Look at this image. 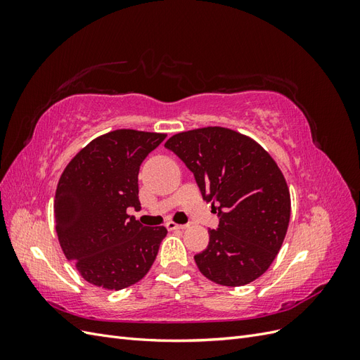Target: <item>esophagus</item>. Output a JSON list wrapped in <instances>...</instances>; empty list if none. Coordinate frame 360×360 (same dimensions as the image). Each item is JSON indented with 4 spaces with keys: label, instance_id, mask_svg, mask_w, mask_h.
Returning a JSON list of instances; mask_svg holds the SVG:
<instances>
[{
    "label": "esophagus",
    "instance_id": "34e87169",
    "mask_svg": "<svg viewBox=\"0 0 360 360\" xmlns=\"http://www.w3.org/2000/svg\"><path fill=\"white\" fill-rule=\"evenodd\" d=\"M167 228H168L169 231H172V230H186L188 225H186V224H176V222H168V224H167Z\"/></svg>",
    "mask_w": 360,
    "mask_h": 360
}]
</instances>
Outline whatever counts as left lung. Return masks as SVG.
Returning <instances> with one entry per match:
<instances>
[{
    "mask_svg": "<svg viewBox=\"0 0 360 360\" xmlns=\"http://www.w3.org/2000/svg\"><path fill=\"white\" fill-rule=\"evenodd\" d=\"M165 147L191 169L219 217L209 245L193 257L201 274L226 287L259 278L290 222V192L275 160L254 139L225 127L181 132Z\"/></svg>",
    "mask_w": 360,
    "mask_h": 360,
    "instance_id": "left-lung-1",
    "label": "left lung"
}]
</instances>
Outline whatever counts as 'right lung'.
I'll use <instances>...</instances> for the list:
<instances>
[{
  "label": "right lung",
  "instance_id": "1",
  "mask_svg": "<svg viewBox=\"0 0 360 360\" xmlns=\"http://www.w3.org/2000/svg\"><path fill=\"white\" fill-rule=\"evenodd\" d=\"M167 135L118 129L93 139L63 171L53 201L64 255L96 287L123 290L143 279L156 259L165 226H144L141 163Z\"/></svg>",
  "mask_w": 360,
  "mask_h": 360
}]
</instances>
